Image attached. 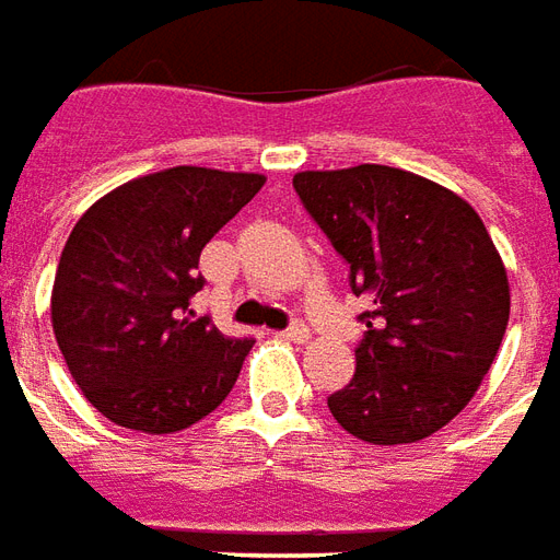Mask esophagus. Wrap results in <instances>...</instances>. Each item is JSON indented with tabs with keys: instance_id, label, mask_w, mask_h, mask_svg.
Returning <instances> with one entry per match:
<instances>
[{
	"instance_id": "obj_1",
	"label": "esophagus",
	"mask_w": 560,
	"mask_h": 560,
	"mask_svg": "<svg viewBox=\"0 0 560 560\" xmlns=\"http://www.w3.org/2000/svg\"><path fill=\"white\" fill-rule=\"evenodd\" d=\"M280 337H283V340H295V343H304V340L311 337V328H307L304 323H292L289 328H283V331H280Z\"/></svg>"
}]
</instances>
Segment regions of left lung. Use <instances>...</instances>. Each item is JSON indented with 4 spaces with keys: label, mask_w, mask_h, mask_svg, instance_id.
<instances>
[{
    "label": "left lung",
    "mask_w": 560,
    "mask_h": 560,
    "mask_svg": "<svg viewBox=\"0 0 560 560\" xmlns=\"http://www.w3.org/2000/svg\"><path fill=\"white\" fill-rule=\"evenodd\" d=\"M292 186L371 307L359 313L355 374L328 410L376 446L431 438L474 398L510 319L506 271L479 213L388 165L301 172Z\"/></svg>",
    "instance_id": "obj_1"
}]
</instances>
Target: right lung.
Segmentation results:
<instances>
[{"instance_id":"add662e5","label":"right lung","mask_w":560,"mask_h":560,"mask_svg":"<svg viewBox=\"0 0 560 560\" xmlns=\"http://www.w3.org/2000/svg\"><path fill=\"white\" fill-rule=\"evenodd\" d=\"M261 184V174L177 165L98 198L71 229L50 319L74 383L105 419L172 434L232 392L256 340L196 319L189 299L205 287V244Z\"/></svg>"}]
</instances>
